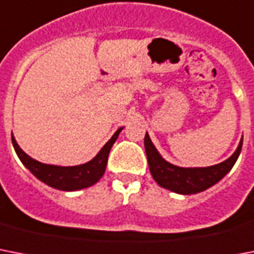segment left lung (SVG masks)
Returning a JSON list of instances; mask_svg holds the SVG:
<instances>
[{
	"label": "left lung",
	"mask_w": 254,
	"mask_h": 254,
	"mask_svg": "<svg viewBox=\"0 0 254 254\" xmlns=\"http://www.w3.org/2000/svg\"><path fill=\"white\" fill-rule=\"evenodd\" d=\"M144 147L147 153L149 172L157 185L177 194L191 195V194L204 191L211 186H214L215 184H218L232 169V166L235 165V162L240 156L243 137L237 145L236 151L233 152L232 156L228 157L226 161L212 166H203V168H184V166L173 165L169 161H166L160 155L157 148L153 145L148 132L144 137Z\"/></svg>",
	"instance_id": "left-lung-1"
}]
</instances>
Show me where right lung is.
Returning <instances> with one entry per match:
<instances>
[{"label":"right lung","mask_w":254,"mask_h":254,"mask_svg":"<svg viewBox=\"0 0 254 254\" xmlns=\"http://www.w3.org/2000/svg\"><path fill=\"white\" fill-rule=\"evenodd\" d=\"M122 129H123V127L115 131L111 139L101 148V151L90 161L74 166L51 165V164L40 162L30 157L26 152H23V149L18 145L17 140L13 135H11V141H13V147L22 164L39 181L44 182L51 188L63 190V191H76V190L93 186L101 180L105 170H106L107 157H109L111 147L117 141Z\"/></svg>","instance_id":"right-lung-1"}]
</instances>
